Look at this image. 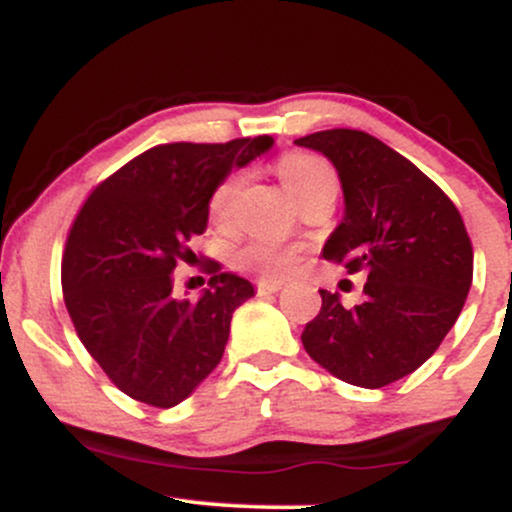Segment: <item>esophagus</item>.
I'll list each match as a JSON object with an SVG mask.
<instances>
[{
	"label": "esophagus",
	"mask_w": 512,
	"mask_h": 512,
	"mask_svg": "<svg viewBox=\"0 0 512 512\" xmlns=\"http://www.w3.org/2000/svg\"><path fill=\"white\" fill-rule=\"evenodd\" d=\"M255 289L260 296H272V293H279L281 291V284L279 281H269V279H260L255 284Z\"/></svg>",
	"instance_id": "obj_1"
}]
</instances>
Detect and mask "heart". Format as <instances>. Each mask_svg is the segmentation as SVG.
<instances>
[{
  "instance_id": "heart-1",
  "label": "heart",
  "mask_w": 512,
  "mask_h": 512,
  "mask_svg": "<svg viewBox=\"0 0 512 512\" xmlns=\"http://www.w3.org/2000/svg\"><path fill=\"white\" fill-rule=\"evenodd\" d=\"M276 175H279L281 185L286 192L296 199L298 204L308 202L317 195L325 192H337V175L325 158L308 154V151H291L284 154L274 163ZM238 175H228L219 185L214 187L209 197V216L216 226H223L231 214V199L238 187ZM298 250L291 245L274 243V240H250V243L240 245L233 250L231 262L233 267L243 269V272H255L269 279H279V276L289 274V269L296 262Z\"/></svg>"
}]
</instances>
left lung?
Wrapping results in <instances>:
<instances>
[{
  "instance_id": "8db88e82",
  "label": "left lung",
  "mask_w": 512,
  "mask_h": 512,
  "mask_svg": "<svg viewBox=\"0 0 512 512\" xmlns=\"http://www.w3.org/2000/svg\"><path fill=\"white\" fill-rule=\"evenodd\" d=\"M296 144L330 158L342 180L344 219L322 257L368 274L354 308L320 291L303 346L334 378L378 390L426 363L455 325L472 286V240L450 197L380 139L325 129Z\"/></svg>"
}]
</instances>
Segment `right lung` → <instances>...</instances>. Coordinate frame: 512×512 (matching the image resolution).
Instances as JSON below:
<instances>
[{
    "label": "right lung",
    "instance_id": "add662e5",
    "mask_svg": "<svg viewBox=\"0 0 512 512\" xmlns=\"http://www.w3.org/2000/svg\"><path fill=\"white\" fill-rule=\"evenodd\" d=\"M272 137L161 144L88 195L62 255L64 305L93 361L137 402L168 409L219 366L231 317L255 296L243 276L209 260L197 301L173 296V269L207 231L209 197Z\"/></svg>",
    "mask_w": 512,
    "mask_h": 512
}]
</instances>
